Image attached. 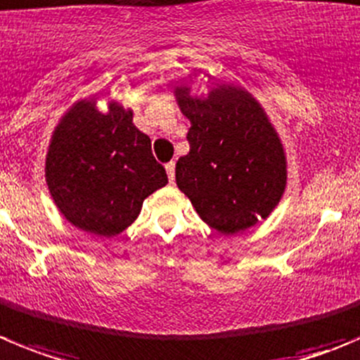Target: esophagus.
Here are the masks:
<instances>
[{
    "label": "esophagus",
    "mask_w": 360,
    "mask_h": 360,
    "mask_svg": "<svg viewBox=\"0 0 360 360\" xmlns=\"http://www.w3.org/2000/svg\"><path fill=\"white\" fill-rule=\"evenodd\" d=\"M165 169H167V176H169V181L174 184V181H176V163H174V161H170V163L165 165Z\"/></svg>",
    "instance_id": "1"
}]
</instances>
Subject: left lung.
Listing matches in <instances>:
<instances>
[{
    "label": "left lung",
    "instance_id": "left-lung-1",
    "mask_svg": "<svg viewBox=\"0 0 360 360\" xmlns=\"http://www.w3.org/2000/svg\"><path fill=\"white\" fill-rule=\"evenodd\" d=\"M174 96L191 122L190 153L177 160L176 183L199 217L221 234L270 217L286 190L288 161L259 101L224 82L206 96L179 83Z\"/></svg>",
    "mask_w": 360,
    "mask_h": 360
}]
</instances>
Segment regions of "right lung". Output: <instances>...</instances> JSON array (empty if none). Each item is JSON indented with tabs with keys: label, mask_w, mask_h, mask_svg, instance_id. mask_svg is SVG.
<instances>
[{
	"label": "right lung",
	"mask_w": 360,
	"mask_h": 360,
	"mask_svg": "<svg viewBox=\"0 0 360 360\" xmlns=\"http://www.w3.org/2000/svg\"><path fill=\"white\" fill-rule=\"evenodd\" d=\"M96 97L69 106L46 154V183L53 202L74 227L112 238L136 220L150 193L169 183L154 160L150 139L133 124V110Z\"/></svg>",
	"instance_id": "add662e5"
}]
</instances>
